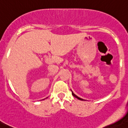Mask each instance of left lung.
Segmentation results:
<instances>
[{
	"mask_svg": "<svg viewBox=\"0 0 128 128\" xmlns=\"http://www.w3.org/2000/svg\"><path fill=\"white\" fill-rule=\"evenodd\" d=\"M72 94L73 96H74V97H76V98H77L78 99H79V100H84V99H82V98H80V97H78L77 96H76V95H75V94H74V92H72Z\"/></svg>",
	"mask_w": 128,
	"mask_h": 128,
	"instance_id": "left-lung-1",
	"label": "left lung"
}]
</instances>
